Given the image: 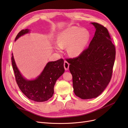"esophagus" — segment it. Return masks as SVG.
Wrapping results in <instances>:
<instances>
[{
	"label": "esophagus",
	"instance_id": "obj_1",
	"mask_svg": "<svg viewBox=\"0 0 128 128\" xmlns=\"http://www.w3.org/2000/svg\"><path fill=\"white\" fill-rule=\"evenodd\" d=\"M69 66H70V64L67 62V61H64V68L65 70H68L69 68Z\"/></svg>",
	"mask_w": 128,
	"mask_h": 128
}]
</instances>
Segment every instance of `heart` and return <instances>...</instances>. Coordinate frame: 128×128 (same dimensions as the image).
Returning a JSON list of instances; mask_svg holds the SVG:
<instances>
[{
	"mask_svg": "<svg viewBox=\"0 0 128 128\" xmlns=\"http://www.w3.org/2000/svg\"><path fill=\"white\" fill-rule=\"evenodd\" d=\"M90 37L89 31L86 29L72 26L60 32L58 37V45L56 46L58 52L68 47V52L71 56H79L88 44Z\"/></svg>",
	"mask_w": 128,
	"mask_h": 128,
	"instance_id": "obj_1",
	"label": "heart"
}]
</instances>
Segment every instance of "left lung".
Listing matches in <instances>:
<instances>
[{
    "mask_svg": "<svg viewBox=\"0 0 128 128\" xmlns=\"http://www.w3.org/2000/svg\"><path fill=\"white\" fill-rule=\"evenodd\" d=\"M92 24L96 31L88 48L78 56L66 59L74 93L82 99L95 98L103 92L110 81L115 60V46L108 30L99 23Z\"/></svg>",
    "mask_w": 128,
    "mask_h": 128,
    "instance_id": "left-lung-1",
    "label": "left lung"
}]
</instances>
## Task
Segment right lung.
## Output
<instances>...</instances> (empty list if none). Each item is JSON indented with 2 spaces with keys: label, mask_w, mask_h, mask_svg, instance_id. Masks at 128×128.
Returning <instances> with one entry per match:
<instances>
[{
  "label": "right lung",
  "mask_w": 128,
  "mask_h": 128,
  "mask_svg": "<svg viewBox=\"0 0 128 128\" xmlns=\"http://www.w3.org/2000/svg\"><path fill=\"white\" fill-rule=\"evenodd\" d=\"M28 32V29L22 30L18 33L15 40ZM12 56V65L16 82L24 94L29 99L38 102L46 101L52 98L56 81L65 71L63 59L60 58L56 61L48 63L37 78L33 80H27L20 74L13 54Z\"/></svg>",
  "instance_id": "1"
}]
</instances>
